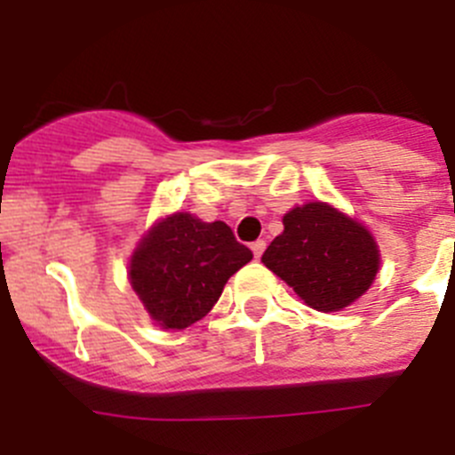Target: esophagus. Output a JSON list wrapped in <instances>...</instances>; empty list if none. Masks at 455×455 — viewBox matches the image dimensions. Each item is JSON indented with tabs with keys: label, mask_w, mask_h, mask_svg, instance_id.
I'll list each match as a JSON object with an SVG mask.
<instances>
[{
	"label": "esophagus",
	"mask_w": 455,
	"mask_h": 455,
	"mask_svg": "<svg viewBox=\"0 0 455 455\" xmlns=\"http://www.w3.org/2000/svg\"><path fill=\"white\" fill-rule=\"evenodd\" d=\"M264 249H267V242L264 240H255L253 244H251V251H253L255 258H259V255L264 253Z\"/></svg>",
	"instance_id": "obj_1"
}]
</instances>
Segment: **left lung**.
Wrapping results in <instances>:
<instances>
[{
  "mask_svg": "<svg viewBox=\"0 0 455 455\" xmlns=\"http://www.w3.org/2000/svg\"><path fill=\"white\" fill-rule=\"evenodd\" d=\"M284 231L264 251L271 268L315 311H342L369 291L380 268V249L364 224L326 202L293 206Z\"/></svg>",
  "mask_w": 455,
  "mask_h": 455,
  "instance_id": "8db88e82",
  "label": "left lung"
}]
</instances>
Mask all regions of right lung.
I'll list each match as a JSON object with an SVG mask.
<instances>
[{
  "instance_id": "obj_1",
  "label": "right lung",
  "mask_w": 455,
  "mask_h": 455,
  "mask_svg": "<svg viewBox=\"0 0 455 455\" xmlns=\"http://www.w3.org/2000/svg\"><path fill=\"white\" fill-rule=\"evenodd\" d=\"M251 258L224 222L178 211L144 233L131 255L129 280L156 324L187 329L213 308L228 277Z\"/></svg>"
}]
</instances>
